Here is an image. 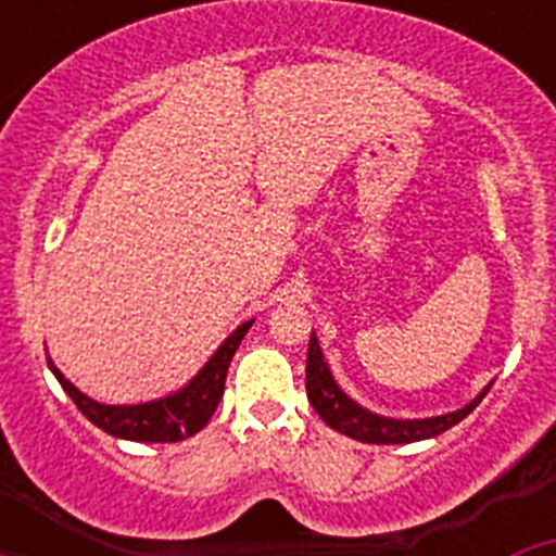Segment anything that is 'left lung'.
<instances>
[{
    "label": "left lung",
    "mask_w": 556,
    "mask_h": 556,
    "mask_svg": "<svg viewBox=\"0 0 556 556\" xmlns=\"http://www.w3.org/2000/svg\"><path fill=\"white\" fill-rule=\"evenodd\" d=\"M493 384H488L479 395L465 404L462 409L448 412V415L437 417H384L378 412L365 409L362 404H356L348 392H342V387L337 384L331 367H328L326 356L320 351V339H308V356H306V395L312 401L314 412L331 426L339 434L358 440V443L370 445H406L417 443V440H431V437L443 434L451 426H456L459 420L470 415L476 406L481 404V397L488 395V390Z\"/></svg>",
    "instance_id": "left-lung-1"
}]
</instances>
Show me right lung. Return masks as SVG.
<instances>
[{
    "mask_svg": "<svg viewBox=\"0 0 556 556\" xmlns=\"http://www.w3.org/2000/svg\"><path fill=\"white\" fill-rule=\"evenodd\" d=\"M253 323L255 320L242 323L230 337H225L223 345L200 367L198 376L191 378L189 384L164 397H155V401H144V404H100V401L77 390L49 356L47 365L49 370L55 372L63 392L75 401L77 409L105 434L132 440V443H178V440L198 434L211 420L225 392V376H228L230 358H233L236 348H239V342H242Z\"/></svg>",
    "mask_w": 556,
    "mask_h": 556,
    "instance_id": "1",
    "label": "right lung"
}]
</instances>
